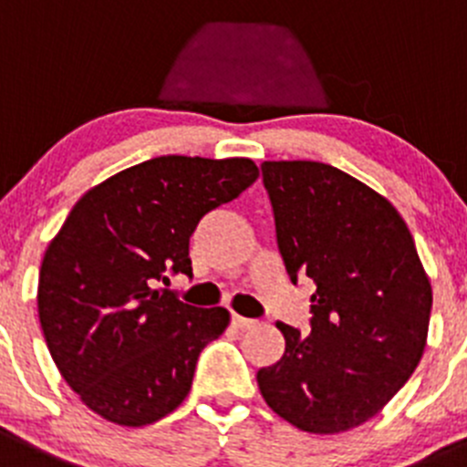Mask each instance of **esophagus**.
Here are the masks:
<instances>
[{
  "instance_id": "34e87169",
  "label": "esophagus",
  "mask_w": 467,
  "mask_h": 467,
  "mask_svg": "<svg viewBox=\"0 0 467 467\" xmlns=\"http://www.w3.org/2000/svg\"><path fill=\"white\" fill-rule=\"evenodd\" d=\"M258 325V320H251V317H242V316H237V313H234L233 316V327L234 329H254V327Z\"/></svg>"
}]
</instances>
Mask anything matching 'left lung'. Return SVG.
I'll list each match as a JSON object with an SVG mask.
<instances>
[{
  "instance_id": "8db88e82",
  "label": "left lung",
  "mask_w": 467,
  "mask_h": 467,
  "mask_svg": "<svg viewBox=\"0 0 467 467\" xmlns=\"http://www.w3.org/2000/svg\"><path fill=\"white\" fill-rule=\"evenodd\" d=\"M287 276H308L311 332L276 322L285 352L258 371L267 405L332 435L385 408L420 364L433 290L394 204L334 165L265 161Z\"/></svg>"
}]
</instances>
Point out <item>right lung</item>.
<instances>
[{
  "mask_svg": "<svg viewBox=\"0 0 467 467\" xmlns=\"http://www.w3.org/2000/svg\"><path fill=\"white\" fill-rule=\"evenodd\" d=\"M255 180L251 159L159 156L78 200L43 255L36 299L47 350L91 412L147 426L189 396L200 352L230 313L156 285L193 274L195 225Z\"/></svg>",
  "mask_w": 467,
  "mask_h": 467,
  "instance_id": "right-lung-1",
  "label": "right lung"
}]
</instances>
